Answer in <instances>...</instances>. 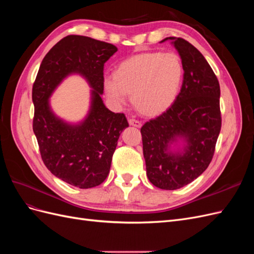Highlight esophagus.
Here are the masks:
<instances>
[{
	"label": "esophagus",
	"mask_w": 254,
	"mask_h": 254,
	"mask_svg": "<svg viewBox=\"0 0 254 254\" xmlns=\"http://www.w3.org/2000/svg\"><path fill=\"white\" fill-rule=\"evenodd\" d=\"M128 123H129L130 126H134L136 128H141V126H142V123L140 121L135 120V119H129Z\"/></svg>",
	"instance_id": "1"
}]
</instances>
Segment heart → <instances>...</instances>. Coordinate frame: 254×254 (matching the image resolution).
I'll list each match as a JSON object with an SVG mask.
<instances>
[{
	"mask_svg": "<svg viewBox=\"0 0 254 254\" xmlns=\"http://www.w3.org/2000/svg\"><path fill=\"white\" fill-rule=\"evenodd\" d=\"M183 77V65L175 53L148 52L130 57L104 80L106 94L122 103L131 95L135 110L145 117H157L174 104Z\"/></svg>",
	"mask_w": 254,
	"mask_h": 254,
	"instance_id": "obj_1",
	"label": "heart"
}]
</instances>
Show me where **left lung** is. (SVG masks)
<instances>
[{"label": "left lung", "instance_id": "left-lung-1", "mask_svg": "<svg viewBox=\"0 0 254 254\" xmlns=\"http://www.w3.org/2000/svg\"><path fill=\"white\" fill-rule=\"evenodd\" d=\"M183 65L182 87L174 104L141 128L146 174L153 186L177 190L198 178L211 163L221 128L220 87L202 54L182 38L168 37ZM177 138L186 146L169 150Z\"/></svg>", "mask_w": 254, "mask_h": 254}]
</instances>
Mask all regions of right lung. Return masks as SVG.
<instances>
[{
	"label": "right lung",
	"mask_w": 254,
	"mask_h": 254,
	"mask_svg": "<svg viewBox=\"0 0 254 254\" xmlns=\"http://www.w3.org/2000/svg\"><path fill=\"white\" fill-rule=\"evenodd\" d=\"M118 48L89 37L70 35L43 58L33 86V130L44 165L57 178L79 189L103 183L110 172L119 136L127 128L124 113L103 103L104 65ZM82 74L94 88L91 109L79 126H68L51 112L48 98L68 73Z\"/></svg>",
	"instance_id": "1"
}]
</instances>
